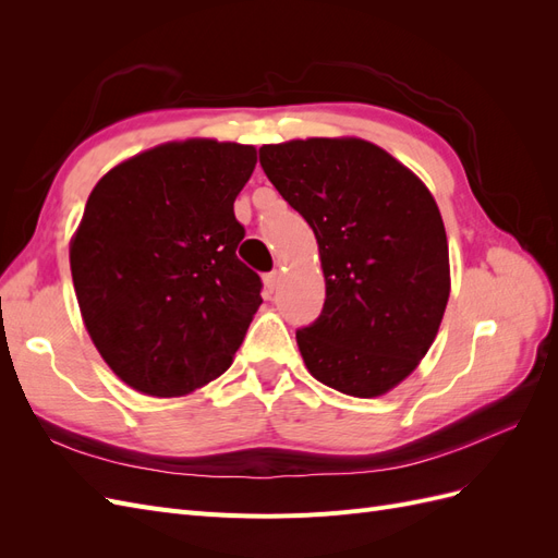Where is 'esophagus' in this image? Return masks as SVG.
<instances>
[{"mask_svg":"<svg viewBox=\"0 0 558 558\" xmlns=\"http://www.w3.org/2000/svg\"><path fill=\"white\" fill-rule=\"evenodd\" d=\"M263 281H265V291L267 293H275L277 286H279V272H277V269H272V272H267L263 277Z\"/></svg>","mask_w":558,"mask_h":558,"instance_id":"1","label":"esophagus"}]
</instances>
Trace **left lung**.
Returning a JSON list of instances; mask_svg holds the SVG:
<instances>
[{
	"mask_svg": "<svg viewBox=\"0 0 558 558\" xmlns=\"http://www.w3.org/2000/svg\"><path fill=\"white\" fill-rule=\"evenodd\" d=\"M260 167L316 234L326 302L295 340L320 384L391 391L430 349L449 300L440 209L408 167L363 140L267 144Z\"/></svg>",
	"mask_w": 558,
	"mask_h": 558,
	"instance_id": "obj_1",
	"label": "left lung"
}]
</instances>
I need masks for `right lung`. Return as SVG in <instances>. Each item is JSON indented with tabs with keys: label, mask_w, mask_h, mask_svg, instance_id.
I'll return each instance as SVG.
<instances>
[{
	"label": "right lung",
	"mask_w": 558,
	"mask_h": 558,
	"mask_svg": "<svg viewBox=\"0 0 558 558\" xmlns=\"http://www.w3.org/2000/svg\"><path fill=\"white\" fill-rule=\"evenodd\" d=\"M256 148L189 140L121 162L93 189L70 246L97 351L128 386L174 398L221 377L260 307L234 218Z\"/></svg>",
	"instance_id": "right-lung-1"
}]
</instances>
